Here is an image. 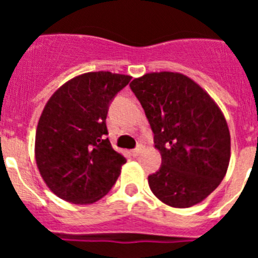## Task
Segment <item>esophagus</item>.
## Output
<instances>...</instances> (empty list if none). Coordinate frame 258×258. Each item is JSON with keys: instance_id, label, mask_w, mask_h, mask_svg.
<instances>
[{"instance_id": "34e87169", "label": "esophagus", "mask_w": 258, "mask_h": 258, "mask_svg": "<svg viewBox=\"0 0 258 258\" xmlns=\"http://www.w3.org/2000/svg\"><path fill=\"white\" fill-rule=\"evenodd\" d=\"M142 151H143V146L142 145H138L136 147V149L133 150V151H132V155H133V156H140L141 154H142Z\"/></svg>"}]
</instances>
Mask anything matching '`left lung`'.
I'll use <instances>...</instances> for the list:
<instances>
[{
  "label": "left lung",
  "mask_w": 258,
  "mask_h": 258,
  "mask_svg": "<svg viewBox=\"0 0 258 258\" xmlns=\"http://www.w3.org/2000/svg\"><path fill=\"white\" fill-rule=\"evenodd\" d=\"M161 154V166L149 175L157 199L188 208L218 187L230 161V132L213 99L181 74H147L131 83Z\"/></svg>",
  "instance_id": "left-lung-1"
}]
</instances>
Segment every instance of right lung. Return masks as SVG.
<instances>
[{
    "label": "right lung",
    "mask_w": 258,
    "mask_h": 258,
    "mask_svg": "<svg viewBox=\"0 0 258 258\" xmlns=\"http://www.w3.org/2000/svg\"><path fill=\"white\" fill-rule=\"evenodd\" d=\"M131 80L104 71L84 74L59 88L45 106L36 132V163L60 199L92 204L115 184L126 159L106 137V118Z\"/></svg>",
    "instance_id": "add662e5"
}]
</instances>
